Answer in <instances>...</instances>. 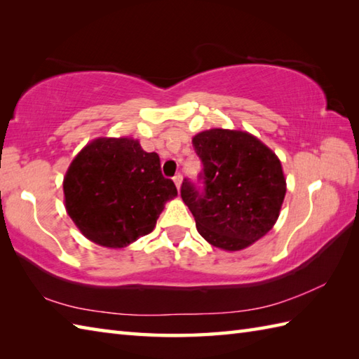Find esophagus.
Returning <instances> with one entry per match:
<instances>
[{
	"instance_id": "esophagus-1",
	"label": "esophagus",
	"mask_w": 359,
	"mask_h": 359,
	"mask_svg": "<svg viewBox=\"0 0 359 359\" xmlns=\"http://www.w3.org/2000/svg\"><path fill=\"white\" fill-rule=\"evenodd\" d=\"M172 180H174L175 187H177V189H180V185H182V174H175L174 177H172Z\"/></svg>"
}]
</instances>
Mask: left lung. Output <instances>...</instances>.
Returning a JSON list of instances; mask_svg holds the SVG:
<instances>
[{"label": "left lung", "instance_id": "left-lung-1", "mask_svg": "<svg viewBox=\"0 0 359 359\" xmlns=\"http://www.w3.org/2000/svg\"><path fill=\"white\" fill-rule=\"evenodd\" d=\"M193 147L203 165V189L185 179L180 196L197 231L226 251L250 247L276 224L284 202L278 156L255 135L219 128L194 135Z\"/></svg>", "mask_w": 359, "mask_h": 359}]
</instances>
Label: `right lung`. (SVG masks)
Wrapping results in <instances>:
<instances>
[{
  "label": "right lung",
  "instance_id": "1",
  "mask_svg": "<svg viewBox=\"0 0 359 359\" xmlns=\"http://www.w3.org/2000/svg\"><path fill=\"white\" fill-rule=\"evenodd\" d=\"M63 191L67 215L83 236L108 248L151 233L165 203L177 196L158 154L128 137L88 143L67 168Z\"/></svg>",
  "mask_w": 359,
  "mask_h": 359
}]
</instances>
